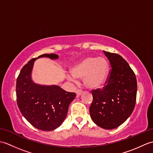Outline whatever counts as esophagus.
Instances as JSON below:
<instances>
[{
	"instance_id": "34e87169",
	"label": "esophagus",
	"mask_w": 153,
	"mask_h": 153,
	"mask_svg": "<svg viewBox=\"0 0 153 153\" xmlns=\"http://www.w3.org/2000/svg\"><path fill=\"white\" fill-rule=\"evenodd\" d=\"M82 93H83V91H82V90L78 89V90L76 91V94H77V97L80 96L81 95H82Z\"/></svg>"
}]
</instances>
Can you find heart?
<instances>
[{"label": "heart", "mask_w": 153, "mask_h": 153, "mask_svg": "<svg viewBox=\"0 0 153 153\" xmlns=\"http://www.w3.org/2000/svg\"><path fill=\"white\" fill-rule=\"evenodd\" d=\"M108 71V63L103 57L89 56L81 60L71 69L73 77L68 76L70 80L75 78L82 79L87 88L96 89L105 83Z\"/></svg>", "instance_id": "heart-1"}]
</instances>
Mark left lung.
<instances>
[{
    "instance_id": "left-lung-1",
    "label": "left lung",
    "mask_w": 153,
    "mask_h": 153,
    "mask_svg": "<svg viewBox=\"0 0 153 153\" xmlns=\"http://www.w3.org/2000/svg\"><path fill=\"white\" fill-rule=\"evenodd\" d=\"M110 62V70L102 89L91 91L93 102L89 112L100 128L112 129L128 119L135 108L137 79L128 63L116 53L103 51Z\"/></svg>"
}]
</instances>
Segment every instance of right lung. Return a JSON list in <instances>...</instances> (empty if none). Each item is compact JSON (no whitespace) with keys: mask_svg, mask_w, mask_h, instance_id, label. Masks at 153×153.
<instances>
[{"mask_svg":"<svg viewBox=\"0 0 153 153\" xmlns=\"http://www.w3.org/2000/svg\"><path fill=\"white\" fill-rule=\"evenodd\" d=\"M41 57L58 58L57 54H44L29 61L16 81V99L22 115L32 126L40 130L53 131L64 122L76 95L58 85H42L33 82L34 62Z\"/></svg>","mask_w":153,"mask_h":153,"instance_id":"right-lung-1","label":"right lung"}]
</instances>
